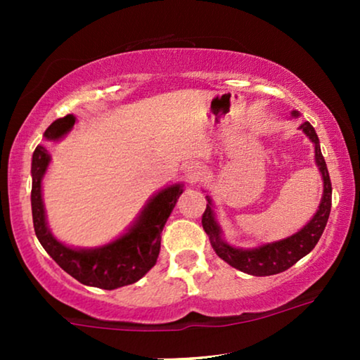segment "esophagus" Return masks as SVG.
Returning a JSON list of instances; mask_svg holds the SVG:
<instances>
[{"label":"esophagus","instance_id":"34e87169","mask_svg":"<svg viewBox=\"0 0 360 360\" xmlns=\"http://www.w3.org/2000/svg\"><path fill=\"white\" fill-rule=\"evenodd\" d=\"M184 174H185V179L188 181H196L201 175V167L198 164H195V162H191V164L185 165Z\"/></svg>","mask_w":360,"mask_h":360}]
</instances>
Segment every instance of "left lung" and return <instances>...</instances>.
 Wrapping results in <instances>:
<instances>
[{
    "label": "left lung",
    "instance_id": "8db88e82",
    "mask_svg": "<svg viewBox=\"0 0 360 360\" xmlns=\"http://www.w3.org/2000/svg\"><path fill=\"white\" fill-rule=\"evenodd\" d=\"M298 117L300 112L297 110L292 111V120H298ZM300 129L307 134L314 146V162H316V167L323 179V196L316 213L297 233L285 239L274 240V243L260 244L257 248H236L223 238V229H221L218 219H216L214 201L210 195H206L208 205H206L203 218H201L205 233L208 234L210 243L213 245L214 252L218 254V257L228 262L231 267L238 269L244 274L255 275V277H267V275L285 272V270L297 264L300 259L311 252L314 245L318 244L319 238H321L324 228H326L329 213H331L333 198L328 167L321 154V147H319V139L314 127L308 121H304L300 124Z\"/></svg>",
    "mask_w": 360,
    "mask_h": 360
}]
</instances>
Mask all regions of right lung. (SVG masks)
<instances>
[{
	"label": "right lung",
	"mask_w": 360,
	"mask_h": 360,
	"mask_svg": "<svg viewBox=\"0 0 360 360\" xmlns=\"http://www.w3.org/2000/svg\"><path fill=\"white\" fill-rule=\"evenodd\" d=\"M77 117L67 115L53 121L44 132V139L57 142L75 126ZM51 164L47 147L39 144L32 154V221L39 243L46 252L68 275L88 287L115 290L136 283L154 267L160 252V234L175 208L179 196L184 193V184H172L152 195L137 218L111 243L98 248H70L52 234L47 224V214L42 200V180Z\"/></svg>",
	"instance_id": "obj_1"
}]
</instances>
